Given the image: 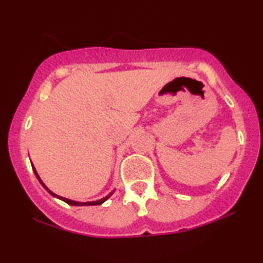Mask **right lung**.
Returning <instances> with one entry per match:
<instances>
[{"instance_id": "right-lung-1", "label": "right lung", "mask_w": 263, "mask_h": 263, "mask_svg": "<svg viewBox=\"0 0 263 263\" xmlns=\"http://www.w3.org/2000/svg\"><path fill=\"white\" fill-rule=\"evenodd\" d=\"M32 168H33V172H34V175H35V177L38 178V181L41 182V184L44 186V188L48 190V193H50L51 194L52 196H55V197H57V199H60V200H62V201H64V202L66 203H68V204H71V206H97V204H102L103 202H105V201L109 199V197L112 195L114 194V192L112 193H110L109 195L107 196H105V197H103V199H100V200H97V201H91V202H77V201H73V200H69V199H66V197H62V196H59V195H56V194H53L51 190H50L49 188H46V185L44 184V183H43V181L41 179V177H39V175L37 174V171H35V168H34V166H33V164H32Z\"/></svg>"}]
</instances>
